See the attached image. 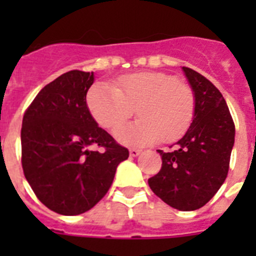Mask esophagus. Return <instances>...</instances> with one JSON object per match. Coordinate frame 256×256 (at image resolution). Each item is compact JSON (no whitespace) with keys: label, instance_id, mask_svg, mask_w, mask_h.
Wrapping results in <instances>:
<instances>
[{"label":"esophagus","instance_id":"1","mask_svg":"<svg viewBox=\"0 0 256 256\" xmlns=\"http://www.w3.org/2000/svg\"><path fill=\"white\" fill-rule=\"evenodd\" d=\"M140 154H141V150H137V148H130V155L132 156V158H137Z\"/></svg>","mask_w":256,"mask_h":256}]
</instances>
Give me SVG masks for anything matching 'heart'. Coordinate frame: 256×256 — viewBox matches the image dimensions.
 <instances>
[{"instance_id": "b5f03b06", "label": "heart", "mask_w": 256, "mask_h": 256, "mask_svg": "<svg viewBox=\"0 0 256 256\" xmlns=\"http://www.w3.org/2000/svg\"><path fill=\"white\" fill-rule=\"evenodd\" d=\"M87 105L94 120L114 130L133 114L140 119L115 130L122 144L142 146L159 138H180L190 126L195 110L191 88L170 74L144 72L123 76L116 83L98 82L90 88Z\"/></svg>"}]
</instances>
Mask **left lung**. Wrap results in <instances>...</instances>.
<instances>
[{
  "label": "left lung",
  "instance_id": "1",
  "mask_svg": "<svg viewBox=\"0 0 256 256\" xmlns=\"http://www.w3.org/2000/svg\"><path fill=\"white\" fill-rule=\"evenodd\" d=\"M182 70L195 98L192 123L173 150H158L162 169L148 186L169 206L191 212L204 206L227 178L234 124L218 88L195 70Z\"/></svg>",
  "mask_w": 256,
  "mask_h": 256
}]
</instances>
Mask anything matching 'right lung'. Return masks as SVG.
<instances>
[{"mask_svg":"<svg viewBox=\"0 0 256 256\" xmlns=\"http://www.w3.org/2000/svg\"><path fill=\"white\" fill-rule=\"evenodd\" d=\"M94 72L70 70L36 96L22 118V164L36 196L62 216L92 209L130 152L100 128L86 96ZM100 146L104 153L91 147Z\"/></svg>","mask_w":256,"mask_h":256,"instance_id":"add662e5","label":"right lung"}]
</instances>
